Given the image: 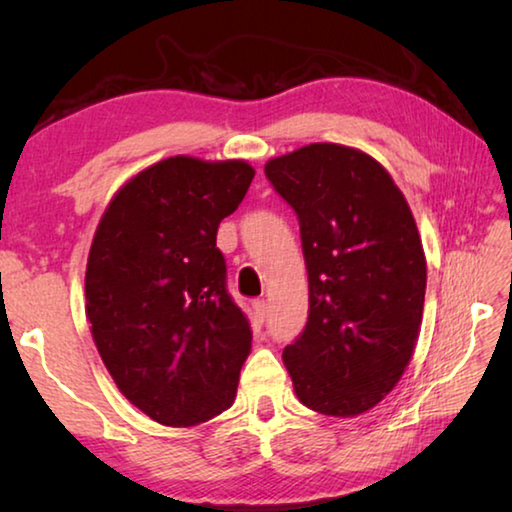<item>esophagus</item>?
<instances>
[{
	"instance_id": "esophagus-1",
	"label": "esophagus",
	"mask_w": 512,
	"mask_h": 512,
	"mask_svg": "<svg viewBox=\"0 0 512 512\" xmlns=\"http://www.w3.org/2000/svg\"><path fill=\"white\" fill-rule=\"evenodd\" d=\"M253 311H255V318L259 320V323H264L266 316H268L266 300H255V302H253Z\"/></svg>"
}]
</instances>
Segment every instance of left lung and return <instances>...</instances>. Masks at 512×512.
I'll return each mask as SVG.
<instances>
[{"mask_svg":"<svg viewBox=\"0 0 512 512\" xmlns=\"http://www.w3.org/2000/svg\"><path fill=\"white\" fill-rule=\"evenodd\" d=\"M298 214L309 318L284 348L293 391L311 411L354 418L402 379L418 343L427 259L413 212L372 155L316 142L266 162Z\"/></svg>","mask_w":512,"mask_h":512,"instance_id":"1","label":"left lung"}]
</instances>
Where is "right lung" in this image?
<instances>
[{"instance_id":"right-lung-1","label":"right lung","mask_w":512,"mask_h":512,"mask_svg":"<svg viewBox=\"0 0 512 512\" xmlns=\"http://www.w3.org/2000/svg\"><path fill=\"white\" fill-rule=\"evenodd\" d=\"M246 160L173 155L112 196L85 268V314L128 402L167 427L228 411L250 325L225 291L219 223L244 201Z\"/></svg>"}]
</instances>
